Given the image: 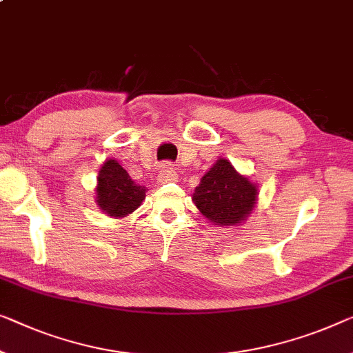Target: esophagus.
<instances>
[{
  "instance_id": "obj_1",
  "label": "esophagus",
  "mask_w": 353,
  "mask_h": 353,
  "mask_svg": "<svg viewBox=\"0 0 353 353\" xmlns=\"http://www.w3.org/2000/svg\"><path fill=\"white\" fill-rule=\"evenodd\" d=\"M177 181V172L174 168H172L170 163H165L161 166L160 174H159V182L160 183H166V182H176Z\"/></svg>"
}]
</instances>
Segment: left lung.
Here are the masks:
<instances>
[{"label": "left lung", "instance_id": "left-lung-1", "mask_svg": "<svg viewBox=\"0 0 353 353\" xmlns=\"http://www.w3.org/2000/svg\"><path fill=\"white\" fill-rule=\"evenodd\" d=\"M255 183L241 176L227 159H219L194 188L193 203L204 217L220 227H234L247 220L256 204Z\"/></svg>", "mask_w": 353, "mask_h": 353}]
</instances>
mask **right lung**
Segmentation results:
<instances>
[{
	"label": "right lung",
	"instance_id": "1",
	"mask_svg": "<svg viewBox=\"0 0 353 353\" xmlns=\"http://www.w3.org/2000/svg\"><path fill=\"white\" fill-rule=\"evenodd\" d=\"M147 188L136 183L117 160L109 159L98 172L97 204L109 217H126L145 199Z\"/></svg>",
	"mask_w": 353,
	"mask_h": 353
}]
</instances>
